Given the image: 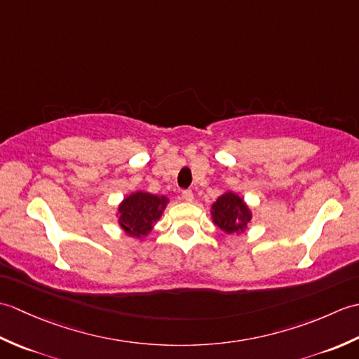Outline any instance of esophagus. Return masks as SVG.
Returning <instances> with one entry per match:
<instances>
[{
    "instance_id": "34e87169",
    "label": "esophagus",
    "mask_w": 359,
    "mask_h": 359,
    "mask_svg": "<svg viewBox=\"0 0 359 359\" xmlns=\"http://www.w3.org/2000/svg\"><path fill=\"white\" fill-rule=\"evenodd\" d=\"M182 199H184L185 202H193V199H194L193 191H189V189H187V191L182 193Z\"/></svg>"
}]
</instances>
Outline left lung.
Masks as SVG:
<instances>
[{
  "mask_svg": "<svg viewBox=\"0 0 359 359\" xmlns=\"http://www.w3.org/2000/svg\"><path fill=\"white\" fill-rule=\"evenodd\" d=\"M210 212L212 224L231 236L245 233L247 225L253 217V212H251L247 202L231 189L220 194L217 201L211 203Z\"/></svg>",
  "mask_w": 359,
  "mask_h": 359,
  "instance_id": "obj_1",
  "label": "left lung"
}]
</instances>
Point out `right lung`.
Instances as JSON below:
<instances>
[{
    "mask_svg": "<svg viewBox=\"0 0 359 359\" xmlns=\"http://www.w3.org/2000/svg\"><path fill=\"white\" fill-rule=\"evenodd\" d=\"M170 199L147 191H134L118 203L116 216L118 225L129 238L142 241L162 217Z\"/></svg>",
    "mask_w": 359,
    "mask_h": 359,
    "instance_id": "add662e5",
    "label": "right lung"
}]
</instances>
